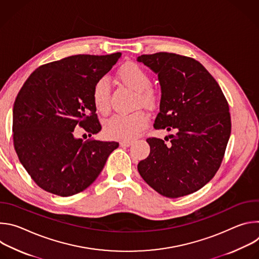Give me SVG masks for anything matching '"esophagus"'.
Returning <instances> with one entry per match:
<instances>
[{
  "label": "esophagus",
  "mask_w": 259,
  "mask_h": 259,
  "mask_svg": "<svg viewBox=\"0 0 259 259\" xmlns=\"http://www.w3.org/2000/svg\"><path fill=\"white\" fill-rule=\"evenodd\" d=\"M132 144V141H129V140H123L120 142V145L121 146H124V147H128Z\"/></svg>",
  "instance_id": "esophagus-1"
}]
</instances>
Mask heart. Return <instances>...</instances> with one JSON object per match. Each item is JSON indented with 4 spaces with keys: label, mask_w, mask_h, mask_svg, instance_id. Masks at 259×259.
<instances>
[{
    "label": "heart",
    "mask_w": 259,
    "mask_h": 259,
    "mask_svg": "<svg viewBox=\"0 0 259 259\" xmlns=\"http://www.w3.org/2000/svg\"><path fill=\"white\" fill-rule=\"evenodd\" d=\"M119 80L129 89L136 92V104L152 107L157 101V93L151 87L152 78L140 65L128 62L118 70ZM92 100L96 110L105 114L109 108L110 87L105 78L96 81L92 89ZM149 124L143 112L130 115H115L104 123V133L107 137L116 140H131L135 138Z\"/></svg>",
    "instance_id": "1"
}]
</instances>
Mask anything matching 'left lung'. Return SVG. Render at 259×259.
<instances>
[{"mask_svg": "<svg viewBox=\"0 0 259 259\" xmlns=\"http://www.w3.org/2000/svg\"><path fill=\"white\" fill-rule=\"evenodd\" d=\"M137 61L157 73L160 82V113L154 127L176 131L168 143L146 139L151 152L138 163V172L164 197L190 195L208 183L223 162L232 129L229 103L194 58L159 52L138 56Z\"/></svg>", "mask_w": 259, "mask_h": 259, "instance_id": "left-lung-1", "label": "left lung"}]
</instances>
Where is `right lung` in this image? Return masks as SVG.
<instances>
[{"label":"right lung","mask_w":259,"mask_h":259,"mask_svg":"<svg viewBox=\"0 0 259 259\" xmlns=\"http://www.w3.org/2000/svg\"><path fill=\"white\" fill-rule=\"evenodd\" d=\"M73 55L36 68L21 87L13 106V141L18 159L44 191L69 197L98 177L116 141L75 137L84 128L89 137L101 130L92 89L121 57Z\"/></svg>","instance_id":"right-lung-1"}]
</instances>
